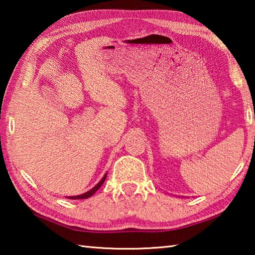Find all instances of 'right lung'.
Returning <instances> with one entry per match:
<instances>
[{
	"label": "right lung",
	"mask_w": 255,
	"mask_h": 255,
	"mask_svg": "<svg viewBox=\"0 0 255 255\" xmlns=\"http://www.w3.org/2000/svg\"><path fill=\"white\" fill-rule=\"evenodd\" d=\"M107 174L108 173H106L105 175H103V178L100 180V182H98V184H96L94 185V187L91 189V190H89V191H86L85 193H82V195H77V196H71V197H66V198H68V199H74V200H76V199H86V198H90V197H92L94 193H96L99 189H100V187L101 185L105 183V180H106V178H107Z\"/></svg>",
	"instance_id": "right-lung-1"
}]
</instances>
